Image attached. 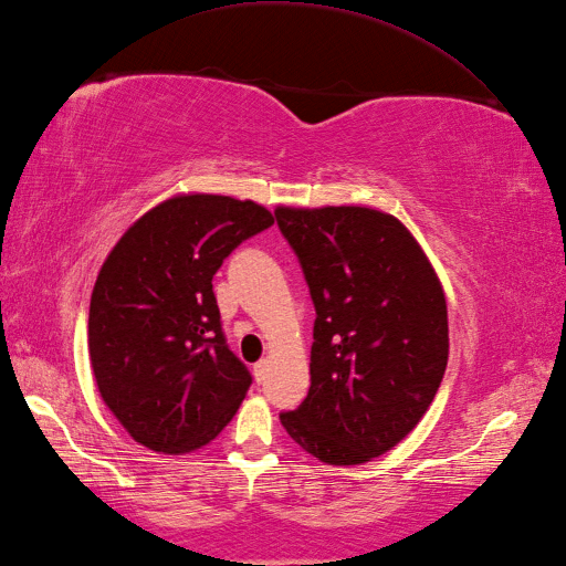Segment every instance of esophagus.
Segmentation results:
<instances>
[{
    "label": "esophagus",
    "instance_id": "obj_1",
    "mask_svg": "<svg viewBox=\"0 0 566 566\" xmlns=\"http://www.w3.org/2000/svg\"><path fill=\"white\" fill-rule=\"evenodd\" d=\"M266 371H269V360H259V363L254 365V377H256L259 384L266 379Z\"/></svg>",
    "mask_w": 566,
    "mask_h": 566
}]
</instances>
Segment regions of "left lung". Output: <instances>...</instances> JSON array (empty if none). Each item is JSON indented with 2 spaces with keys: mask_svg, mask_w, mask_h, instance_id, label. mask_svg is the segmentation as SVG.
Here are the masks:
<instances>
[{
  "mask_svg": "<svg viewBox=\"0 0 566 566\" xmlns=\"http://www.w3.org/2000/svg\"><path fill=\"white\" fill-rule=\"evenodd\" d=\"M275 220L314 302L310 391L285 432L328 465L381 457L420 422L449 360L442 283L401 220L365 206Z\"/></svg>",
  "mask_w": 566,
  "mask_h": 566,
  "instance_id": "left-lung-1",
  "label": "left lung"
}]
</instances>
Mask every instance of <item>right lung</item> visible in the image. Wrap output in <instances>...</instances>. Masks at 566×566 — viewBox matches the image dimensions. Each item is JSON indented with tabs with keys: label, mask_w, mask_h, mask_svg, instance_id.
I'll use <instances>...</instances> for the list:
<instances>
[{
	"label": "right lung",
	"mask_w": 566,
	"mask_h": 566,
	"mask_svg": "<svg viewBox=\"0 0 566 566\" xmlns=\"http://www.w3.org/2000/svg\"><path fill=\"white\" fill-rule=\"evenodd\" d=\"M271 226L254 201L179 195L136 220L105 259L88 312L91 367L139 444L195 451L238 412L252 375L228 348L211 281Z\"/></svg>",
	"instance_id": "right-lung-1"
}]
</instances>
